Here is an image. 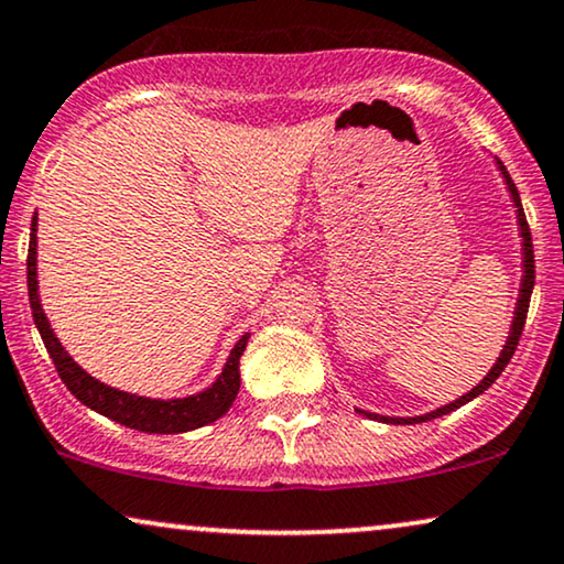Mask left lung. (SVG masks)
I'll use <instances>...</instances> for the list:
<instances>
[{
	"instance_id": "8db88e82",
	"label": "left lung",
	"mask_w": 564,
	"mask_h": 564,
	"mask_svg": "<svg viewBox=\"0 0 564 564\" xmlns=\"http://www.w3.org/2000/svg\"><path fill=\"white\" fill-rule=\"evenodd\" d=\"M497 169H500L505 184H508V192H510V199L512 205H516V216H518V234H520V254H523V262H520V268H523V275H520V289H518V302H516V312H512V325H510V335L508 340H505L500 356H497L495 367L489 369L487 375H484V380L476 384V388L468 390L466 395L455 398L453 403L447 405H440V409H434L430 413H422V416H382V413H372V411H361L356 409L359 413H365L367 419H375V422H384V424H422V422H432V419H440L445 416V413H451L455 409H460V405H466L468 401H474V398H479L484 390L489 388L491 382L497 380V377L502 375V369L508 367V361L512 359V354H516V346L520 340V333H523V325H525V315H529V302H531V294H533V278H536V270H533V245H531V229H529V220H525V213H523V205H520V195L516 189V184H512L508 169L502 166V161H497Z\"/></svg>"
}]
</instances>
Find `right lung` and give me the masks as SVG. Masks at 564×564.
<instances>
[{
  "label": "right lung",
  "mask_w": 564,
  "mask_h": 564,
  "mask_svg": "<svg viewBox=\"0 0 564 564\" xmlns=\"http://www.w3.org/2000/svg\"><path fill=\"white\" fill-rule=\"evenodd\" d=\"M35 231H39V216H33L31 220V245H28V299H31L33 323L39 327L41 338H44V346L48 356L54 359V367L59 372L62 382L67 384V390L77 401L96 413H101V416L111 419V422L148 434H180L199 430V426L216 422V419H220L231 409L241 384L239 359L247 348L249 333L241 335L237 346L231 348L229 361L220 369L216 382L187 398H166L163 401V398L124 393V390L111 388V384L96 380V377L85 372L73 356L64 351V346L59 344V338H56L44 315V306H41L39 265H35V258H39V237H35Z\"/></svg>",
  "instance_id": "1"
}]
</instances>
